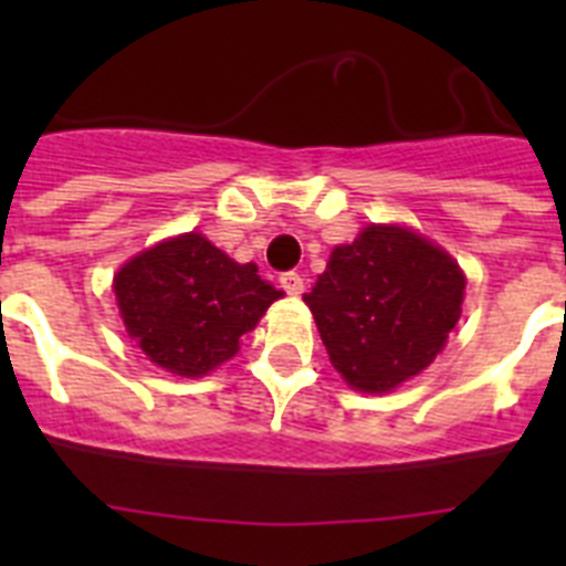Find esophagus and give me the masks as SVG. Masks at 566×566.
Wrapping results in <instances>:
<instances>
[{"instance_id":"34e87169","label":"esophagus","mask_w":566,"mask_h":566,"mask_svg":"<svg viewBox=\"0 0 566 566\" xmlns=\"http://www.w3.org/2000/svg\"><path fill=\"white\" fill-rule=\"evenodd\" d=\"M280 286H283L286 294L297 297V294H303V277L297 272H283L280 274Z\"/></svg>"}]
</instances>
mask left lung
<instances>
[{"mask_svg":"<svg viewBox=\"0 0 566 566\" xmlns=\"http://www.w3.org/2000/svg\"><path fill=\"white\" fill-rule=\"evenodd\" d=\"M464 274L448 252L399 227H368L332 252L306 306L352 388L385 394L442 352L462 314Z\"/></svg>","mask_w":566,"mask_h":566,"instance_id":"obj_1","label":"left lung"}]
</instances>
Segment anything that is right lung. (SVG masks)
Listing matches in <instances>:
<instances>
[{
	"instance_id": "add662e5",
	"label": "right lung",
	"mask_w": 566,
	"mask_h": 566,
	"mask_svg": "<svg viewBox=\"0 0 566 566\" xmlns=\"http://www.w3.org/2000/svg\"><path fill=\"white\" fill-rule=\"evenodd\" d=\"M113 289L135 345L181 377H203L234 357L240 337L283 297L254 263H234L198 232L133 258Z\"/></svg>"
}]
</instances>
